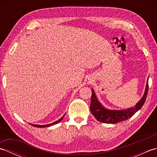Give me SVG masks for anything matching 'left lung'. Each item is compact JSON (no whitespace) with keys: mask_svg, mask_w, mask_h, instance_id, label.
Wrapping results in <instances>:
<instances>
[{"mask_svg":"<svg viewBox=\"0 0 157 157\" xmlns=\"http://www.w3.org/2000/svg\"><path fill=\"white\" fill-rule=\"evenodd\" d=\"M148 91V81L146 84L145 93L142 99L134 107L128 109L121 110V111H110L105 109L101 105L96 97L94 90L92 89V96L90 102V111L94 117L100 122L105 123H114L123 121L128 119L134 115L138 110L142 108L146 101Z\"/></svg>","mask_w":157,"mask_h":157,"instance_id":"left-lung-1","label":"left lung"}]
</instances>
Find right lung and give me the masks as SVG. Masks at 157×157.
Here are the masks:
<instances>
[{
	"label": "right lung",
	"instance_id": "add662e5",
	"mask_svg": "<svg viewBox=\"0 0 157 157\" xmlns=\"http://www.w3.org/2000/svg\"><path fill=\"white\" fill-rule=\"evenodd\" d=\"M64 116H65V115H63L62 117L60 119H59L58 121H55V122H54V123H51V124H47V125H34V124H32V125H33V126H34V127H36V128H45V127H49V126H51V125H55V124H56V123H59V122H60L61 121V120L63 119V118L64 117Z\"/></svg>",
	"mask_w": 157,
	"mask_h": 157
}]
</instances>
